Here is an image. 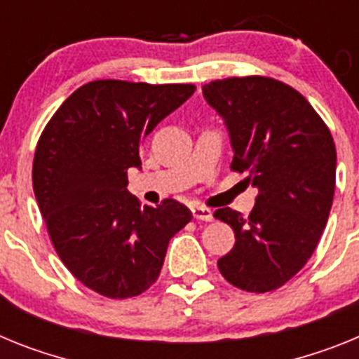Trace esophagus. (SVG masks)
Segmentation results:
<instances>
[{
  "mask_svg": "<svg viewBox=\"0 0 359 359\" xmlns=\"http://www.w3.org/2000/svg\"><path fill=\"white\" fill-rule=\"evenodd\" d=\"M191 213L197 220H204V222H211L213 220V211L210 208H204V205H195V208H191Z\"/></svg>",
  "mask_w": 359,
  "mask_h": 359,
  "instance_id": "34e87169",
  "label": "esophagus"
}]
</instances>
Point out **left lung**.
Returning a JSON list of instances; mask_svg holds the SVG:
<instances>
[{
  "instance_id": "obj_1",
  "label": "left lung",
  "mask_w": 359,
  "mask_h": 359,
  "mask_svg": "<svg viewBox=\"0 0 359 359\" xmlns=\"http://www.w3.org/2000/svg\"><path fill=\"white\" fill-rule=\"evenodd\" d=\"M202 93L227 128L231 170L248 173L258 189L249 217L231 208L215 211L236 238L218 269L238 289L273 291L307 264L325 229L334 198V141L307 99L271 77L211 81Z\"/></svg>"
}]
</instances>
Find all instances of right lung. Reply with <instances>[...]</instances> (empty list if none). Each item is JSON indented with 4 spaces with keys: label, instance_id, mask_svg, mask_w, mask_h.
<instances>
[{
    "label": "right lung",
    "instance_id": "add662e5",
    "mask_svg": "<svg viewBox=\"0 0 359 359\" xmlns=\"http://www.w3.org/2000/svg\"><path fill=\"white\" fill-rule=\"evenodd\" d=\"M193 92V85L92 81L59 106L37 142L32 182L50 240L68 271L106 298L149 289L171 236L193 218L173 198L141 208L128 191L146 135Z\"/></svg>",
    "mask_w": 359,
    "mask_h": 359
}]
</instances>
